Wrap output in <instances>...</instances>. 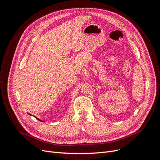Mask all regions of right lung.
<instances>
[{
  "mask_svg": "<svg viewBox=\"0 0 160 160\" xmlns=\"http://www.w3.org/2000/svg\"><path fill=\"white\" fill-rule=\"evenodd\" d=\"M28 115H32L31 114H29V113H28ZM35 118H36V117H35ZM36 119H37L38 120H39V121H41V122H43V121H42V120H41V119H38V118H36Z\"/></svg>",
  "mask_w": 160,
  "mask_h": 160,
  "instance_id": "obj_1",
  "label": "right lung"
}]
</instances>
